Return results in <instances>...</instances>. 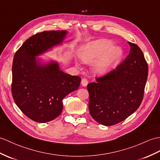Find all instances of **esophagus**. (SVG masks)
<instances>
[{
	"instance_id": "34e87169",
	"label": "esophagus",
	"mask_w": 160,
	"mask_h": 160,
	"mask_svg": "<svg viewBox=\"0 0 160 160\" xmlns=\"http://www.w3.org/2000/svg\"><path fill=\"white\" fill-rule=\"evenodd\" d=\"M88 83V80L87 79H85V78L82 79V80H81V84H82V87H87Z\"/></svg>"
}]
</instances>
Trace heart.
Masks as SVG:
<instances>
[{"mask_svg":"<svg viewBox=\"0 0 160 160\" xmlns=\"http://www.w3.org/2000/svg\"><path fill=\"white\" fill-rule=\"evenodd\" d=\"M79 57L86 63L94 62V69L98 73L110 72L121 60L123 51L119 46H114L109 39H100L89 42L81 47ZM77 65H78L76 63Z\"/></svg>","mask_w":160,"mask_h":160,"instance_id":"b5f03b06","label":"heart"}]
</instances>
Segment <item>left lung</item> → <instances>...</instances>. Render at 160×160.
<instances>
[{"label": "left lung", "instance_id": "obj_1", "mask_svg": "<svg viewBox=\"0 0 160 160\" xmlns=\"http://www.w3.org/2000/svg\"><path fill=\"white\" fill-rule=\"evenodd\" d=\"M130 52L117 68L87 85L91 117L106 126L117 124L130 116L142 101L148 65L140 48L128 42Z\"/></svg>", "mask_w": 160, "mask_h": 160}]
</instances>
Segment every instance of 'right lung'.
I'll return each instance as SVG.
<instances>
[{
    "instance_id": "add662e5",
    "label": "right lung",
    "mask_w": 160,
    "mask_h": 160,
    "mask_svg": "<svg viewBox=\"0 0 160 160\" xmlns=\"http://www.w3.org/2000/svg\"><path fill=\"white\" fill-rule=\"evenodd\" d=\"M68 32L37 33L22 44L14 55L12 92L16 104L26 116L38 122L58 117L62 99L78 88L81 78L63 72L58 63L41 62L36 57L62 44Z\"/></svg>"
}]
</instances>
